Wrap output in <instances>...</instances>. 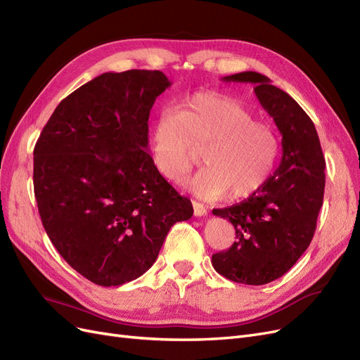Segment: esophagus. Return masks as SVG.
<instances>
[{"label": "esophagus", "instance_id": "1", "mask_svg": "<svg viewBox=\"0 0 360 360\" xmlns=\"http://www.w3.org/2000/svg\"><path fill=\"white\" fill-rule=\"evenodd\" d=\"M192 205H193V214H195V216L201 217V216H205V214H207V209L204 207V204H201V202H198V201H192Z\"/></svg>", "mask_w": 360, "mask_h": 360}]
</instances>
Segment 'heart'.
<instances>
[{
    "mask_svg": "<svg viewBox=\"0 0 360 360\" xmlns=\"http://www.w3.org/2000/svg\"><path fill=\"white\" fill-rule=\"evenodd\" d=\"M151 160L162 177L180 183L202 151L205 168L186 181L202 200L252 197L275 169L281 143L275 127L242 102L219 93H197L176 111L162 112L150 129Z\"/></svg>",
    "mask_w": 360,
    "mask_h": 360,
    "instance_id": "1",
    "label": "heart"
}]
</instances>
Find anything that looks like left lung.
Listing matches in <instances>:
<instances>
[{
  "mask_svg": "<svg viewBox=\"0 0 360 360\" xmlns=\"http://www.w3.org/2000/svg\"><path fill=\"white\" fill-rule=\"evenodd\" d=\"M222 79L254 85L258 102L282 135V158L274 176L252 197L213 210L233 224L237 240L213 254L212 264L238 284L264 285L287 274L312 240L323 204L326 162L312 120L267 76L242 72Z\"/></svg>",
  "mask_w": 360,
  "mask_h": 360,
  "instance_id": "obj_1",
  "label": "left lung"
}]
</instances>
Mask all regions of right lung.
Wrapping results in <instances>:
<instances>
[{"label": "right lung", "mask_w": 360, "mask_h": 360, "mask_svg": "<svg viewBox=\"0 0 360 360\" xmlns=\"http://www.w3.org/2000/svg\"><path fill=\"white\" fill-rule=\"evenodd\" d=\"M171 85L160 70L106 72L63 99L34 147L41 224L60 255L102 287L153 266L192 204L148 155V117Z\"/></svg>", "instance_id": "add662e5"}]
</instances>
